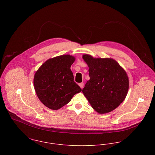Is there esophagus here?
<instances>
[{
    "instance_id": "esophagus-1",
    "label": "esophagus",
    "mask_w": 155,
    "mask_h": 155,
    "mask_svg": "<svg viewBox=\"0 0 155 155\" xmlns=\"http://www.w3.org/2000/svg\"><path fill=\"white\" fill-rule=\"evenodd\" d=\"M79 87H80L82 89L84 88V83H83V82L79 83Z\"/></svg>"
}]
</instances>
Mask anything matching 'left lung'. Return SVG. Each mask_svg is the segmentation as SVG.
Listing matches in <instances>:
<instances>
[{"instance_id": "left-lung-1", "label": "left lung", "mask_w": 155, "mask_h": 155, "mask_svg": "<svg viewBox=\"0 0 155 155\" xmlns=\"http://www.w3.org/2000/svg\"><path fill=\"white\" fill-rule=\"evenodd\" d=\"M83 58L88 66L90 79L82 92L98 113L113 110L128 93L129 81L125 71L113 59L94 58L87 54Z\"/></svg>"}]
</instances>
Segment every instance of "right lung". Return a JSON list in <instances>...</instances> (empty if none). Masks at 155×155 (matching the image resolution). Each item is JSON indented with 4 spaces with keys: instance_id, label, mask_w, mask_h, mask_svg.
<instances>
[{
    "instance_id": "obj_1",
    "label": "right lung",
    "mask_w": 155,
    "mask_h": 155,
    "mask_svg": "<svg viewBox=\"0 0 155 155\" xmlns=\"http://www.w3.org/2000/svg\"><path fill=\"white\" fill-rule=\"evenodd\" d=\"M75 58L64 55L49 59L36 72L34 86L41 101L52 110L65 106L82 89L74 81L70 67Z\"/></svg>"
}]
</instances>
